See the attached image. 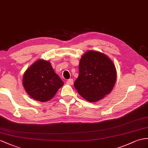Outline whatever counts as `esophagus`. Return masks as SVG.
<instances>
[{"mask_svg": "<svg viewBox=\"0 0 148 148\" xmlns=\"http://www.w3.org/2000/svg\"><path fill=\"white\" fill-rule=\"evenodd\" d=\"M66 84L68 85H71L73 84V79H69V80H68V81L66 82Z\"/></svg>", "mask_w": 148, "mask_h": 148, "instance_id": "obj_1", "label": "esophagus"}]
</instances>
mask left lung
Wrapping results in <instances>:
<instances>
[{"instance_id": "left-lung-1", "label": "left lung", "mask_w": 148, "mask_h": 148, "mask_svg": "<svg viewBox=\"0 0 148 148\" xmlns=\"http://www.w3.org/2000/svg\"><path fill=\"white\" fill-rule=\"evenodd\" d=\"M116 79V68L110 58L101 52L90 50L81 58L78 77L74 86L83 98L95 102L110 93Z\"/></svg>"}]
</instances>
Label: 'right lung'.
<instances>
[{"label":"right lung","instance_id":"obj_1","mask_svg":"<svg viewBox=\"0 0 148 148\" xmlns=\"http://www.w3.org/2000/svg\"><path fill=\"white\" fill-rule=\"evenodd\" d=\"M63 85L51 63L42 59L36 61L24 73L23 85L25 90L36 101H49Z\"/></svg>","mask_w":148,"mask_h":148}]
</instances>
